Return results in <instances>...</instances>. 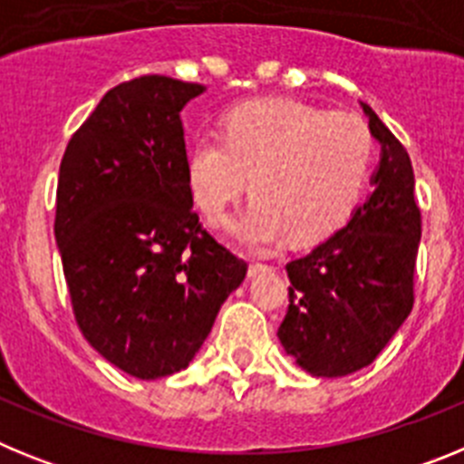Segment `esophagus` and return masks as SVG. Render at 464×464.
Instances as JSON below:
<instances>
[{"instance_id": "obj_1", "label": "esophagus", "mask_w": 464, "mask_h": 464, "mask_svg": "<svg viewBox=\"0 0 464 464\" xmlns=\"http://www.w3.org/2000/svg\"><path fill=\"white\" fill-rule=\"evenodd\" d=\"M269 265H262V262H253L251 267H248V276H257V274H262V272H269Z\"/></svg>"}]
</instances>
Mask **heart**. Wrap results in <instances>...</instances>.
<instances>
[{
	"instance_id": "1",
	"label": "heart",
	"mask_w": 464,
	"mask_h": 464,
	"mask_svg": "<svg viewBox=\"0 0 464 464\" xmlns=\"http://www.w3.org/2000/svg\"><path fill=\"white\" fill-rule=\"evenodd\" d=\"M372 165L370 130L353 113H327L288 97L246 102L225 116L223 139L199 137L186 158L197 208L220 220L251 179L256 199L225 220L251 251L330 235L353 211Z\"/></svg>"
}]
</instances>
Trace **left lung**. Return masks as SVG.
Masks as SVG:
<instances>
[{"label":"left lung","instance_id":"left-lung-1","mask_svg":"<svg viewBox=\"0 0 464 464\" xmlns=\"http://www.w3.org/2000/svg\"><path fill=\"white\" fill-rule=\"evenodd\" d=\"M381 146L372 195L348 223L285 265L290 306L278 342L311 376L337 379L372 364L413 306L420 211L407 150L367 104Z\"/></svg>","mask_w":464,"mask_h":464}]
</instances>
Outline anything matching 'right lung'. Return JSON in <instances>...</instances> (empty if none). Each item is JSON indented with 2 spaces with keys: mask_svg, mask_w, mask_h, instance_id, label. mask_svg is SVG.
<instances>
[{
  "mask_svg": "<svg viewBox=\"0 0 464 464\" xmlns=\"http://www.w3.org/2000/svg\"><path fill=\"white\" fill-rule=\"evenodd\" d=\"M204 90L169 76L116 85L60 165L55 241L76 321L141 381L186 370L248 269L192 211L181 111Z\"/></svg>",
  "mask_w": 464,
  "mask_h": 464,
  "instance_id": "1",
  "label": "right lung"
}]
</instances>
